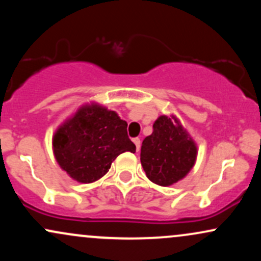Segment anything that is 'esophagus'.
Here are the masks:
<instances>
[{
  "instance_id": "1",
  "label": "esophagus",
  "mask_w": 261,
  "mask_h": 261,
  "mask_svg": "<svg viewBox=\"0 0 261 261\" xmlns=\"http://www.w3.org/2000/svg\"><path fill=\"white\" fill-rule=\"evenodd\" d=\"M133 142L135 143V146H136L137 152H139L140 151V146H141V141H140L139 137H135V139H133Z\"/></svg>"
}]
</instances>
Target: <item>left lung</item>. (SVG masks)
<instances>
[{"label":"left lung","instance_id":"obj_1","mask_svg":"<svg viewBox=\"0 0 261 261\" xmlns=\"http://www.w3.org/2000/svg\"><path fill=\"white\" fill-rule=\"evenodd\" d=\"M195 141L174 115H161L153 133L141 146V164L147 178L161 187H169L185 178L196 162Z\"/></svg>","mask_w":261,"mask_h":261}]
</instances>
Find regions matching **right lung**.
Listing matches in <instances>:
<instances>
[{
  "instance_id": "1",
  "label": "right lung",
  "mask_w": 261,
  "mask_h": 261,
  "mask_svg": "<svg viewBox=\"0 0 261 261\" xmlns=\"http://www.w3.org/2000/svg\"><path fill=\"white\" fill-rule=\"evenodd\" d=\"M59 166L73 180L89 184L106 175L119 154L136 152L127 122L97 103L85 104L53 136Z\"/></svg>"
}]
</instances>
